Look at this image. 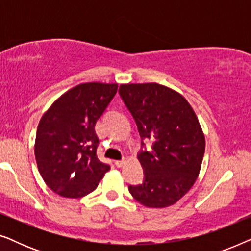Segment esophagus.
Instances as JSON below:
<instances>
[{"instance_id": "34e87169", "label": "esophagus", "mask_w": 251, "mask_h": 251, "mask_svg": "<svg viewBox=\"0 0 251 251\" xmlns=\"http://www.w3.org/2000/svg\"><path fill=\"white\" fill-rule=\"evenodd\" d=\"M125 163H126V160L125 159H123V160H116L115 161V166L118 167V168H121Z\"/></svg>"}]
</instances>
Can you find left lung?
<instances>
[{
    "label": "left lung",
    "instance_id": "left-lung-1",
    "mask_svg": "<svg viewBox=\"0 0 251 251\" xmlns=\"http://www.w3.org/2000/svg\"><path fill=\"white\" fill-rule=\"evenodd\" d=\"M123 102L135 119L142 138L152 150H142L138 160L144 181L129 185V192L149 208L176 203L197 180L205 140L193 108L180 94L157 83L121 84Z\"/></svg>",
    "mask_w": 251,
    "mask_h": 251
}]
</instances>
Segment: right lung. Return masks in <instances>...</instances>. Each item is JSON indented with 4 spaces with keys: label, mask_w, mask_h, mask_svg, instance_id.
<instances>
[{
    "label": "right lung",
    "mask_w": 251,
    "mask_h": 251,
    "mask_svg": "<svg viewBox=\"0 0 251 251\" xmlns=\"http://www.w3.org/2000/svg\"><path fill=\"white\" fill-rule=\"evenodd\" d=\"M118 91V84L82 83L58 98L37 126L35 159L43 180L64 198L91 193L109 170L97 157V120Z\"/></svg>",
    "instance_id": "1"
}]
</instances>
